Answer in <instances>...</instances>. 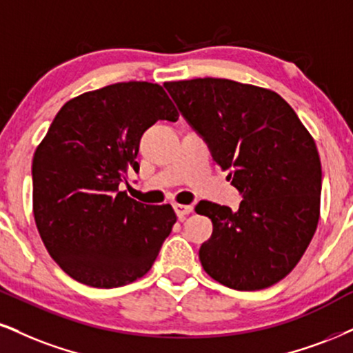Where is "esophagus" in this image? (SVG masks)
Returning <instances> with one entry per match:
<instances>
[{
    "label": "esophagus",
    "mask_w": 353,
    "mask_h": 353,
    "mask_svg": "<svg viewBox=\"0 0 353 353\" xmlns=\"http://www.w3.org/2000/svg\"><path fill=\"white\" fill-rule=\"evenodd\" d=\"M173 210H175L176 216L181 219V217L188 216L190 212H193V206H191V204H178V203H175V204H173Z\"/></svg>",
    "instance_id": "esophagus-1"
}]
</instances>
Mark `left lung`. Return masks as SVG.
I'll use <instances>...</instances> for the list:
<instances>
[{"instance_id":"left-lung-1","label":"left lung","mask_w":353,"mask_h":353,"mask_svg":"<svg viewBox=\"0 0 353 353\" xmlns=\"http://www.w3.org/2000/svg\"><path fill=\"white\" fill-rule=\"evenodd\" d=\"M163 86L242 194L236 212L210 201L194 208L212 221L199 249L204 272L237 291L275 285L296 267L319 221L323 172L311 134L275 91L224 78Z\"/></svg>"}]
</instances>
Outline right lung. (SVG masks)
<instances>
[{"mask_svg": "<svg viewBox=\"0 0 353 353\" xmlns=\"http://www.w3.org/2000/svg\"><path fill=\"white\" fill-rule=\"evenodd\" d=\"M178 119L160 85L128 81L65 103L32 160L34 217L43 245L67 275L94 288L136 281L154 265L176 223L119 185L139 172L142 134Z\"/></svg>", "mask_w": 353, "mask_h": 353, "instance_id": "right-lung-1", "label": "right lung"}]
</instances>
